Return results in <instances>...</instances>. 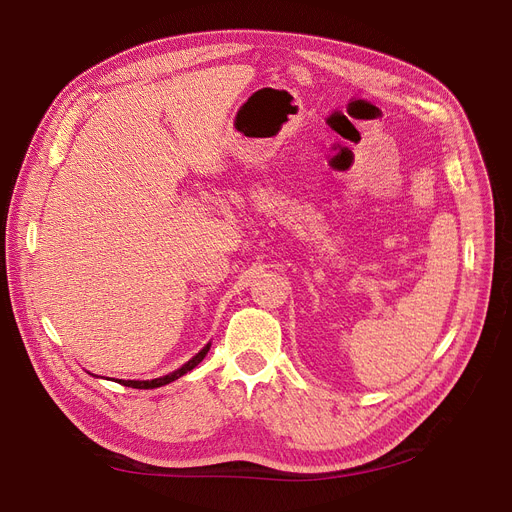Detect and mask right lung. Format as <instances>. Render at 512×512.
<instances>
[{"mask_svg":"<svg viewBox=\"0 0 512 512\" xmlns=\"http://www.w3.org/2000/svg\"><path fill=\"white\" fill-rule=\"evenodd\" d=\"M209 346H211V344H207L203 350H200V352L194 356V359H190L183 367H179L177 371H173V374L156 378V380H121V384H123V386H132V389H158V386H164V384H168V382H173V380L181 378L183 374H188V371H192L200 361L205 359L207 352H209Z\"/></svg>","mask_w":512,"mask_h":512,"instance_id":"obj_1","label":"right lung"}]
</instances>
